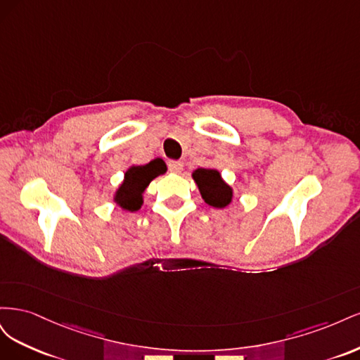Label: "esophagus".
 Here are the masks:
<instances>
[{"label": "esophagus", "instance_id": "obj_1", "mask_svg": "<svg viewBox=\"0 0 360 360\" xmlns=\"http://www.w3.org/2000/svg\"><path fill=\"white\" fill-rule=\"evenodd\" d=\"M168 169L171 172H176V174L181 172L183 171V162H180V160H169L168 162Z\"/></svg>", "mask_w": 360, "mask_h": 360}]
</instances>
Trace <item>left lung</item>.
I'll return each instance as SVG.
<instances>
[{
	"mask_svg": "<svg viewBox=\"0 0 360 360\" xmlns=\"http://www.w3.org/2000/svg\"><path fill=\"white\" fill-rule=\"evenodd\" d=\"M193 180L197 181L200 192L207 204H210L216 209H224L231 202L233 191L222 180L221 174L216 169L198 168L192 174Z\"/></svg>",
	"mask_w": 360,
	"mask_h": 360,
	"instance_id": "left-lung-1",
	"label": "left lung"
}]
</instances>
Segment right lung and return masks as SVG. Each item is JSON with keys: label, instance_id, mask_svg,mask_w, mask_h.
I'll list each match as a JSON object with an SVG mask.
<instances>
[{"label": "right lung", "instance_id": "1", "mask_svg": "<svg viewBox=\"0 0 360 360\" xmlns=\"http://www.w3.org/2000/svg\"><path fill=\"white\" fill-rule=\"evenodd\" d=\"M165 171L167 167L162 159L151 160L147 165L129 168L124 174V181L115 193L117 204L129 212L139 210L143 205V192L148 183Z\"/></svg>", "mask_w": 360, "mask_h": 360}]
</instances>
